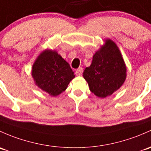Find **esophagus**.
Instances as JSON below:
<instances>
[{
    "label": "esophagus",
    "instance_id": "obj_1",
    "mask_svg": "<svg viewBox=\"0 0 151 151\" xmlns=\"http://www.w3.org/2000/svg\"><path fill=\"white\" fill-rule=\"evenodd\" d=\"M82 72H83V69H82V67H80V68H78L77 70H76L75 73L77 76H80V75H82Z\"/></svg>",
    "mask_w": 151,
    "mask_h": 151
}]
</instances>
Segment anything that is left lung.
I'll return each mask as SVG.
<instances>
[{
	"label": "left lung",
	"mask_w": 151,
	"mask_h": 151,
	"mask_svg": "<svg viewBox=\"0 0 151 151\" xmlns=\"http://www.w3.org/2000/svg\"><path fill=\"white\" fill-rule=\"evenodd\" d=\"M127 67L115 42L106 39L105 44L96 52L93 61L85 68L83 77L90 91L99 98L111 96L124 82Z\"/></svg>",
	"instance_id": "8db88e82"
}]
</instances>
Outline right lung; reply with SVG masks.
Returning <instances> with one entry per match:
<instances>
[{
    "label": "right lung",
    "mask_w": 151,
    "mask_h": 151,
    "mask_svg": "<svg viewBox=\"0 0 151 151\" xmlns=\"http://www.w3.org/2000/svg\"><path fill=\"white\" fill-rule=\"evenodd\" d=\"M32 75L38 88L51 96L61 94L75 77L69 63L52 50L39 55L32 65Z\"/></svg>",
    "instance_id": "obj_1"
}]
</instances>
